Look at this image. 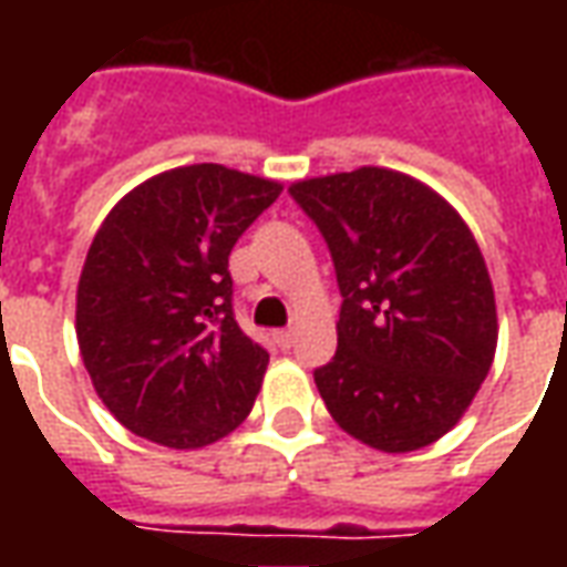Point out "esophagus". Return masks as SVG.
<instances>
[{
  "label": "esophagus",
  "instance_id": "1",
  "mask_svg": "<svg viewBox=\"0 0 567 567\" xmlns=\"http://www.w3.org/2000/svg\"><path fill=\"white\" fill-rule=\"evenodd\" d=\"M276 343L282 346V349H288V346L295 343V331H291V328H285V331H276Z\"/></svg>",
  "mask_w": 567,
  "mask_h": 567
}]
</instances>
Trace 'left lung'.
I'll return each mask as SVG.
<instances>
[{
	"mask_svg": "<svg viewBox=\"0 0 567 567\" xmlns=\"http://www.w3.org/2000/svg\"><path fill=\"white\" fill-rule=\"evenodd\" d=\"M343 295L337 355L316 370L328 413L380 452H413L458 425L498 346L486 260L450 199L385 166L300 178Z\"/></svg>",
	"mask_w": 567,
	"mask_h": 567,
	"instance_id": "8db88e82",
	"label": "left lung"
}]
</instances>
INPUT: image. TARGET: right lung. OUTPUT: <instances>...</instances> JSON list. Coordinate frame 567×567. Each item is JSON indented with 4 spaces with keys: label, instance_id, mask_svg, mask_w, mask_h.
<instances>
[{
    "label": "right lung",
    "instance_id": "obj_1",
    "mask_svg": "<svg viewBox=\"0 0 567 567\" xmlns=\"http://www.w3.org/2000/svg\"><path fill=\"white\" fill-rule=\"evenodd\" d=\"M282 182L221 163L151 175L81 267L75 337L93 392L136 437L203 450L246 422L270 355L239 331L227 258Z\"/></svg>",
    "mask_w": 567,
    "mask_h": 567
}]
</instances>
